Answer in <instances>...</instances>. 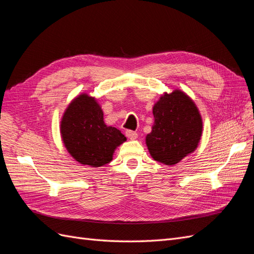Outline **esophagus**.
Segmentation results:
<instances>
[{
	"label": "esophagus",
	"mask_w": 254,
	"mask_h": 254,
	"mask_svg": "<svg viewBox=\"0 0 254 254\" xmlns=\"http://www.w3.org/2000/svg\"><path fill=\"white\" fill-rule=\"evenodd\" d=\"M126 136L130 140H135V139H137V133L135 131H131V130H127Z\"/></svg>",
	"instance_id": "esophagus-1"
}]
</instances>
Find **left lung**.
Returning a JSON list of instances; mask_svg holds the SVG:
<instances>
[{
	"instance_id": "1",
	"label": "left lung",
	"mask_w": 254,
	"mask_h": 254,
	"mask_svg": "<svg viewBox=\"0 0 254 254\" xmlns=\"http://www.w3.org/2000/svg\"><path fill=\"white\" fill-rule=\"evenodd\" d=\"M152 114L155 122L145 139L152 159L175 165L196 150L202 135V118L186 92H165L153 105Z\"/></svg>"
}]
</instances>
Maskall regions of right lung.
<instances>
[{
    "instance_id": "obj_1",
    "label": "right lung",
    "mask_w": 254,
    "mask_h": 254,
    "mask_svg": "<svg viewBox=\"0 0 254 254\" xmlns=\"http://www.w3.org/2000/svg\"><path fill=\"white\" fill-rule=\"evenodd\" d=\"M60 134L73 159L91 167L109 163L114 150L127 140L119 129L105 124L101 105L87 93L76 96L66 107L60 121Z\"/></svg>"
}]
</instances>
